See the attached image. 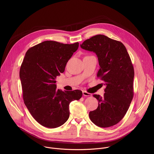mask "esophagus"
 I'll return each instance as SVG.
<instances>
[{"instance_id": "1", "label": "esophagus", "mask_w": 154, "mask_h": 154, "mask_svg": "<svg viewBox=\"0 0 154 154\" xmlns=\"http://www.w3.org/2000/svg\"><path fill=\"white\" fill-rule=\"evenodd\" d=\"M82 93H83V95H84V96H85V97H91V96H92V94H91L89 93V92L85 91H83Z\"/></svg>"}]
</instances>
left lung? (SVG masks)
Wrapping results in <instances>:
<instances>
[{
	"instance_id": "1",
	"label": "left lung",
	"mask_w": 154,
	"mask_h": 154,
	"mask_svg": "<svg viewBox=\"0 0 154 154\" xmlns=\"http://www.w3.org/2000/svg\"><path fill=\"white\" fill-rule=\"evenodd\" d=\"M81 47L97 54L100 65L97 76L106 86L103 97L93 95L98 106L89 112V118L99 127L112 126L125 116L134 94V68L129 54L122 42L101 34L86 40Z\"/></svg>"
}]
</instances>
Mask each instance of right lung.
<instances>
[{
    "label": "right lung",
    "mask_w": 154,
    "mask_h": 154,
    "mask_svg": "<svg viewBox=\"0 0 154 154\" xmlns=\"http://www.w3.org/2000/svg\"><path fill=\"white\" fill-rule=\"evenodd\" d=\"M78 47V42L45 41L26 52L20 71L23 99L34 119L44 127L56 128L63 125L69 117L70 103L82 96L80 90L57 89L55 80L64 72Z\"/></svg>",
    "instance_id": "1"
}]
</instances>
